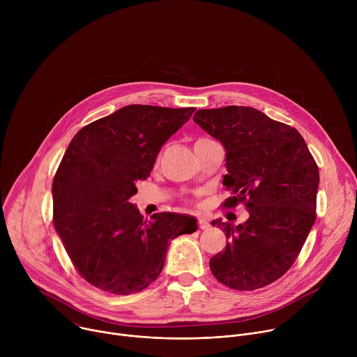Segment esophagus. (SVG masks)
Wrapping results in <instances>:
<instances>
[{
  "instance_id": "obj_1",
  "label": "esophagus",
  "mask_w": 357,
  "mask_h": 357,
  "mask_svg": "<svg viewBox=\"0 0 357 357\" xmlns=\"http://www.w3.org/2000/svg\"><path fill=\"white\" fill-rule=\"evenodd\" d=\"M209 226H211V225H209V220H208L205 216H200V218L197 219V227H199L200 230H206Z\"/></svg>"
}]
</instances>
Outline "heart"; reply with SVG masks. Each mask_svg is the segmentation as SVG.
<instances>
[{
  "label": "heart",
  "instance_id": "b5f03b06",
  "mask_svg": "<svg viewBox=\"0 0 357 357\" xmlns=\"http://www.w3.org/2000/svg\"><path fill=\"white\" fill-rule=\"evenodd\" d=\"M202 139H206V138H202ZM202 139H197V141H202ZM197 141H196V142H197Z\"/></svg>",
  "mask_w": 357,
  "mask_h": 357
}]
</instances>
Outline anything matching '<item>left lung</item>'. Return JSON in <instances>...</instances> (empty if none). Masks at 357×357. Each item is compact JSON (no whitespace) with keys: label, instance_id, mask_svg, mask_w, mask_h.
I'll use <instances>...</instances> for the list:
<instances>
[{"label":"left lung","instance_id":"1","mask_svg":"<svg viewBox=\"0 0 357 357\" xmlns=\"http://www.w3.org/2000/svg\"><path fill=\"white\" fill-rule=\"evenodd\" d=\"M193 121L226 149L223 208L243 203L250 215L238 226L213 220L229 241L211 270L229 288H263L292 267L315 223L318 165L294 127L252 107L197 110Z\"/></svg>","mask_w":357,"mask_h":357}]
</instances>
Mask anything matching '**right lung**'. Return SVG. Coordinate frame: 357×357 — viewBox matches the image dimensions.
Listing matches in <instances>:
<instances>
[{
	"label": "right lung",
	"mask_w": 357,
	"mask_h": 357,
	"mask_svg": "<svg viewBox=\"0 0 357 357\" xmlns=\"http://www.w3.org/2000/svg\"><path fill=\"white\" fill-rule=\"evenodd\" d=\"M193 107L131 105L84 126L70 141L52 183L54 225L76 271L93 287L130 295L154 282L172 238L196 219L154 213L144 220L130 202L164 142Z\"/></svg>",
	"instance_id": "right-lung-1"
}]
</instances>
